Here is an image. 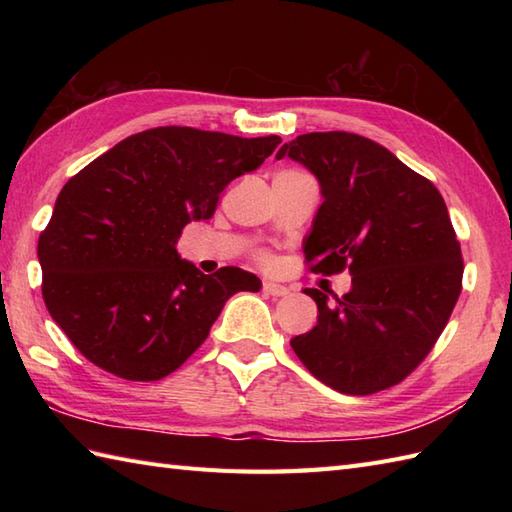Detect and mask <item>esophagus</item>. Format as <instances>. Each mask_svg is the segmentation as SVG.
Masks as SVG:
<instances>
[{"instance_id": "obj_1", "label": "esophagus", "mask_w": 512, "mask_h": 512, "mask_svg": "<svg viewBox=\"0 0 512 512\" xmlns=\"http://www.w3.org/2000/svg\"><path fill=\"white\" fill-rule=\"evenodd\" d=\"M264 292L270 297H286L288 295V288L275 284V281H264Z\"/></svg>"}]
</instances>
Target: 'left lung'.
Returning <instances> with one entry per match:
<instances>
[{
	"label": "left lung",
	"mask_w": 512,
	"mask_h": 512,
	"mask_svg": "<svg viewBox=\"0 0 512 512\" xmlns=\"http://www.w3.org/2000/svg\"><path fill=\"white\" fill-rule=\"evenodd\" d=\"M310 169L323 204L303 242L312 273L347 268L352 288H317V325L290 341L321 383L350 396L398 385L436 345L462 290V250L433 182L347 132L297 136L277 151Z\"/></svg>",
	"instance_id": "8db88e82"
}]
</instances>
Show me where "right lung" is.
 Here are the masks:
<instances>
[{
  "label": "right lung",
  "mask_w": 512,
  "mask_h": 512,
  "mask_svg": "<svg viewBox=\"0 0 512 512\" xmlns=\"http://www.w3.org/2000/svg\"><path fill=\"white\" fill-rule=\"evenodd\" d=\"M279 143L154 127L65 182L39 235L41 295L90 363L125 380L165 378L206 341L228 297L262 288L235 266L202 275L176 244L184 226L209 220L228 184Z\"/></svg>",
  "instance_id": "obj_1"
}]
</instances>
